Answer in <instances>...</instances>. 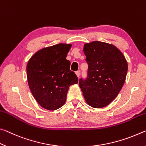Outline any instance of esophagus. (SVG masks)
Masks as SVG:
<instances>
[{
  "instance_id": "1",
  "label": "esophagus",
  "mask_w": 146,
  "mask_h": 146,
  "mask_svg": "<svg viewBox=\"0 0 146 146\" xmlns=\"http://www.w3.org/2000/svg\"><path fill=\"white\" fill-rule=\"evenodd\" d=\"M76 76H78V78L80 77V74H81V72H80V70H78V71H76Z\"/></svg>"
}]
</instances>
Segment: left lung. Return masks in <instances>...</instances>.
<instances>
[{
    "mask_svg": "<svg viewBox=\"0 0 146 146\" xmlns=\"http://www.w3.org/2000/svg\"><path fill=\"white\" fill-rule=\"evenodd\" d=\"M87 77L79 85L86 102L94 108L104 107L116 98L125 83L127 62L114 45L93 41L84 45Z\"/></svg>",
    "mask_w": 146,
    "mask_h": 146,
    "instance_id": "8db88e82",
    "label": "left lung"
}]
</instances>
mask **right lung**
<instances>
[{"mask_svg":"<svg viewBox=\"0 0 146 146\" xmlns=\"http://www.w3.org/2000/svg\"><path fill=\"white\" fill-rule=\"evenodd\" d=\"M72 45L57 44L37 52L28 61V83L32 94L40 106L54 111L63 106L70 85L78 83L66 59Z\"/></svg>","mask_w":146,"mask_h":146,"instance_id":"right-lung-1","label":"right lung"}]
</instances>
